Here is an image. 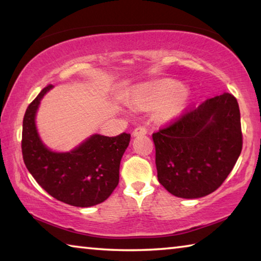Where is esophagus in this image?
<instances>
[{
    "label": "esophagus",
    "instance_id": "esophagus-1",
    "mask_svg": "<svg viewBox=\"0 0 261 261\" xmlns=\"http://www.w3.org/2000/svg\"><path fill=\"white\" fill-rule=\"evenodd\" d=\"M146 134H147V130H146V127H144V126H138V127H136L134 131H132V136L134 137L145 136Z\"/></svg>",
    "mask_w": 261,
    "mask_h": 261
}]
</instances>
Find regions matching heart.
Segmentation results:
<instances>
[{
    "label": "heart",
    "instance_id": "obj_1",
    "mask_svg": "<svg viewBox=\"0 0 261 261\" xmlns=\"http://www.w3.org/2000/svg\"><path fill=\"white\" fill-rule=\"evenodd\" d=\"M192 98L191 90L170 78L141 84L130 101L134 109H156L158 120L168 123L178 118Z\"/></svg>",
    "mask_w": 261,
    "mask_h": 261
}]
</instances>
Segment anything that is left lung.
<instances>
[{
	"mask_svg": "<svg viewBox=\"0 0 261 261\" xmlns=\"http://www.w3.org/2000/svg\"><path fill=\"white\" fill-rule=\"evenodd\" d=\"M158 179L168 192L196 199L214 192L242 152L241 114L235 96L204 101L153 134Z\"/></svg>",
	"mask_w": 261,
	"mask_h": 261,
	"instance_id": "8db88e82",
	"label": "left lung"
}]
</instances>
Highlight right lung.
Wrapping results in <instances>:
<instances>
[{
  "instance_id": "obj_1",
  "label": "right lung",
  "mask_w": 261,
  "mask_h": 261,
  "mask_svg": "<svg viewBox=\"0 0 261 261\" xmlns=\"http://www.w3.org/2000/svg\"><path fill=\"white\" fill-rule=\"evenodd\" d=\"M53 87L43 88L24 115L21 152L25 166L55 199L76 207L98 205L117 187L121 159L129 146L130 135L94 134L71 151H53L42 141L35 121L42 98Z\"/></svg>"
}]
</instances>
